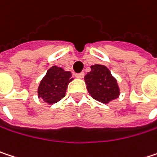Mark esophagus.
<instances>
[{
	"label": "esophagus",
	"mask_w": 157,
	"mask_h": 157,
	"mask_svg": "<svg viewBox=\"0 0 157 157\" xmlns=\"http://www.w3.org/2000/svg\"><path fill=\"white\" fill-rule=\"evenodd\" d=\"M84 76V73H80V74H75V77L79 79L83 78Z\"/></svg>",
	"instance_id": "34e87169"
}]
</instances>
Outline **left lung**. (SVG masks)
<instances>
[{"label":"left lung","instance_id":"8db88e82","mask_svg":"<svg viewBox=\"0 0 157 157\" xmlns=\"http://www.w3.org/2000/svg\"><path fill=\"white\" fill-rule=\"evenodd\" d=\"M84 81L90 95L100 102L109 103L117 99L121 93L117 80L105 65H92L91 72L84 76Z\"/></svg>","mask_w":157,"mask_h":157}]
</instances>
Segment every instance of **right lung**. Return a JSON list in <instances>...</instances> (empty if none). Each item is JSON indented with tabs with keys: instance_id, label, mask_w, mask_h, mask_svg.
I'll return each mask as SVG.
<instances>
[{
	"instance_id": "1",
	"label": "right lung",
	"mask_w": 157,
	"mask_h": 157,
	"mask_svg": "<svg viewBox=\"0 0 157 157\" xmlns=\"http://www.w3.org/2000/svg\"><path fill=\"white\" fill-rule=\"evenodd\" d=\"M73 79L71 72L64 71L63 68L56 65L52 66L39 83L38 98H42L48 104L59 101L64 97L68 83Z\"/></svg>"
}]
</instances>
